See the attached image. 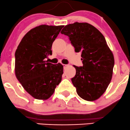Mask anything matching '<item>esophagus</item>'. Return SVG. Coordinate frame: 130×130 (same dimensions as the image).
<instances>
[{"instance_id": "esophagus-1", "label": "esophagus", "mask_w": 130, "mask_h": 130, "mask_svg": "<svg viewBox=\"0 0 130 130\" xmlns=\"http://www.w3.org/2000/svg\"><path fill=\"white\" fill-rule=\"evenodd\" d=\"M67 67H68V65H63V68H64V69H65V68H66Z\"/></svg>"}]
</instances>
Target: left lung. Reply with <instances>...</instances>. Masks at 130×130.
Instances as JSON below:
<instances>
[{
	"label": "left lung",
	"instance_id": "8db88e82",
	"mask_svg": "<svg viewBox=\"0 0 130 130\" xmlns=\"http://www.w3.org/2000/svg\"><path fill=\"white\" fill-rule=\"evenodd\" d=\"M61 34L69 37L76 53H81L83 67L74 66L71 78L79 96L92 101L104 93L112 76L114 58L103 34L87 22L67 25Z\"/></svg>",
	"mask_w": 130,
	"mask_h": 130
}]
</instances>
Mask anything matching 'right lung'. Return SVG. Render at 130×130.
<instances>
[{"instance_id": "obj_1", "label": "right lung", "mask_w": 130, "mask_h": 130, "mask_svg": "<svg viewBox=\"0 0 130 130\" xmlns=\"http://www.w3.org/2000/svg\"><path fill=\"white\" fill-rule=\"evenodd\" d=\"M63 26L41 25L29 31L15 52V74L24 89L38 100L48 99L62 80V64L44 59L52 55L53 43Z\"/></svg>"}]
</instances>
